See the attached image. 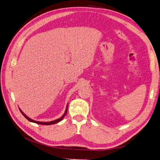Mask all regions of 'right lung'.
Instances as JSON below:
<instances>
[{"label": "right lung", "instance_id": "obj_1", "mask_svg": "<svg viewBox=\"0 0 160 160\" xmlns=\"http://www.w3.org/2000/svg\"><path fill=\"white\" fill-rule=\"evenodd\" d=\"M67 108H68V105H67V108H66V110H65V113H64V114L62 115V116L61 118H59V119H56V120H54V121H52V122H37V121H35V120H33V119H31V118H29L28 117H27V116L23 112H22V111L19 108V110H20V111L21 112V113L23 115V116L24 117H25L26 119H27L28 121H29V122H32V123H37V124H41V125H52V124H55V123H58V122H61V121L63 119V118L65 117V115H66V113H67Z\"/></svg>", "mask_w": 160, "mask_h": 160}]
</instances>
